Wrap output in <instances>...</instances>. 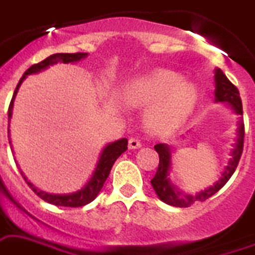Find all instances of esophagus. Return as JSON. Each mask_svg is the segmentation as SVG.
<instances>
[{
    "label": "esophagus",
    "instance_id": "esophagus-1",
    "mask_svg": "<svg viewBox=\"0 0 255 255\" xmlns=\"http://www.w3.org/2000/svg\"><path fill=\"white\" fill-rule=\"evenodd\" d=\"M128 148L129 149H138L141 148V141L137 137H131L128 140Z\"/></svg>",
    "mask_w": 255,
    "mask_h": 255
}]
</instances>
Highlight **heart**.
<instances>
[{
  "mask_svg": "<svg viewBox=\"0 0 255 255\" xmlns=\"http://www.w3.org/2000/svg\"><path fill=\"white\" fill-rule=\"evenodd\" d=\"M122 98L129 107H146L145 124L150 131L167 133L190 117L198 102V90L173 70L154 69L127 81Z\"/></svg>",
  "mask_w": 255,
  "mask_h": 255,
  "instance_id": "1",
  "label": "heart"
}]
</instances>
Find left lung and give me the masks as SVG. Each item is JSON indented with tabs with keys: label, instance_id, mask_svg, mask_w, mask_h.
I'll use <instances>...</instances> for the list:
<instances>
[{
	"label": "left lung",
	"instance_id": "8db88e82",
	"mask_svg": "<svg viewBox=\"0 0 255 255\" xmlns=\"http://www.w3.org/2000/svg\"><path fill=\"white\" fill-rule=\"evenodd\" d=\"M215 101L216 102L228 103L232 110H235L237 115H241L239 121V128H237V140H236L235 148L232 149L231 160L228 165L225 166L220 179L215 183L214 186L198 192L196 195H185L179 190L175 188V186L170 182L169 178V171L171 169V150L166 144H157L154 149L160 156V163L157 169L156 175L150 181L157 196L166 204L174 207H190L192 203L204 202L212 195H215L223 186L229 181V178L233 175L236 167L239 165V161L241 158L242 149H244V136H245V127H244V119H242V102L240 98L239 89L232 84L227 78L223 70L217 68L215 70Z\"/></svg>",
	"mask_w": 255,
	"mask_h": 255
}]
</instances>
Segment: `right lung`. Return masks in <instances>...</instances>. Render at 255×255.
Segmentation results:
<instances>
[{"mask_svg": "<svg viewBox=\"0 0 255 255\" xmlns=\"http://www.w3.org/2000/svg\"><path fill=\"white\" fill-rule=\"evenodd\" d=\"M88 56V53L84 52H77V53H55V55H51L49 57H47L45 60L40 61L38 64H34L31 65L28 69L24 72V74L22 76V78L19 80L18 85H16L15 92H14L13 98H11V102H10L9 111H7V118H9V122L13 117V105L14 99H15V95L19 90V86L22 85L24 78L28 76V74H35L39 73L41 70L47 69L51 65H55L57 63H76V61H80L81 59H85ZM7 137H9L10 148L13 150V145H11V140H10V129L7 127ZM128 140L127 138H121L118 141L110 142L109 145H106L103 148L101 156H99L98 163H97V167H95L94 173H93L92 178L89 179V182L84 187L78 190V191L73 192V194H64V195H56V194H48V192H44L39 190V188L35 187L31 182L27 181L26 175L23 174V171L20 170V174L24 178V181L27 182V185L30 186V188L36 194V195L43 199L44 202L51 203L53 206H61V207H82L88 203L93 202V200L97 198V195L99 194V191L102 190L105 182H106L107 177H109L110 171H111V167H113L114 162L118 160V157L121 156L122 153H124L127 150ZM14 153V150H13Z\"/></svg>", "mask_w": 255, "mask_h": 255, "instance_id": "obj_1", "label": "right lung"}]
</instances>
